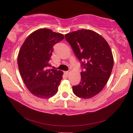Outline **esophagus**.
<instances>
[{"mask_svg":"<svg viewBox=\"0 0 133 133\" xmlns=\"http://www.w3.org/2000/svg\"><path fill=\"white\" fill-rule=\"evenodd\" d=\"M65 73L66 74V76H69L70 74V73H71V71L69 70V71H65Z\"/></svg>","mask_w":133,"mask_h":133,"instance_id":"1","label":"esophagus"}]
</instances>
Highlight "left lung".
I'll list each match as a JSON object with an SVG mask.
<instances>
[{"label":"left lung","instance_id":"left-lung-1","mask_svg":"<svg viewBox=\"0 0 133 133\" xmlns=\"http://www.w3.org/2000/svg\"><path fill=\"white\" fill-rule=\"evenodd\" d=\"M65 37L83 68L81 82L72 87V91L80 98L94 97L110 77L114 65L111 50L102 36L90 30L82 29Z\"/></svg>","mask_w":133,"mask_h":133}]
</instances>
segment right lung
<instances>
[{"label":"right lung","instance_id":"right-lung-1","mask_svg":"<svg viewBox=\"0 0 133 133\" xmlns=\"http://www.w3.org/2000/svg\"><path fill=\"white\" fill-rule=\"evenodd\" d=\"M64 39L62 34L47 28L30 34L19 52L17 63L23 82L36 97L49 99L57 93L63 72L48 70L53 46Z\"/></svg>","mask_w":133,"mask_h":133}]
</instances>
